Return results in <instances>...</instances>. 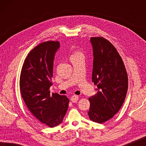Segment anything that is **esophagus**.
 I'll use <instances>...</instances> for the list:
<instances>
[{
  "mask_svg": "<svg viewBox=\"0 0 146 146\" xmlns=\"http://www.w3.org/2000/svg\"><path fill=\"white\" fill-rule=\"evenodd\" d=\"M78 99H79V97L78 96H76V95L72 96V97L70 98L71 101L73 103H76V102H77L78 100Z\"/></svg>",
  "mask_w": 146,
  "mask_h": 146,
  "instance_id": "34e87169",
  "label": "esophagus"
}]
</instances>
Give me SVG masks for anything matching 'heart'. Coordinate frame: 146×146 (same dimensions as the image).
Here are the masks:
<instances>
[{"mask_svg": "<svg viewBox=\"0 0 146 146\" xmlns=\"http://www.w3.org/2000/svg\"><path fill=\"white\" fill-rule=\"evenodd\" d=\"M78 53H81V52H76V53H74V54H73V55H74V54H78Z\"/></svg>", "mask_w": 146, "mask_h": 146, "instance_id": "obj_1", "label": "heart"}]
</instances>
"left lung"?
Listing matches in <instances>:
<instances>
[{"mask_svg":"<svg viewBox=\"0 0 146 146\" xmlns=\"http://www.w3.org/2000/svg\"><path fill=\"white\" fill-rule=\"evenodd\" d=\"M93 70L92 81L97 94L89 98L90 119L102 123L111 119L121 108L128 87L124 64L110 42L103 37H92Z\"/></svg>","mask_w":146,"mask_h":146,"instance_id":"obj_1","label":"left lung"}]
</instances>
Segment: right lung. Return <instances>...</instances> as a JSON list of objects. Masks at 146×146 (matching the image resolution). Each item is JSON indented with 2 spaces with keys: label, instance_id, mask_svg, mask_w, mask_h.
<instances>
[{
  "label": "right lung",
  "instance_id": "1",
  "mask_svg": "<svg viewBox=\"0 0 146 146\" xmlns=\"http://www.w3.org/2000/svg\"><path fill=\"white\" fill-rule=\"evenodd\" d=\"M60 47L58 41H46L34 48L24 62L20 76L23 99L36 118L46 126L62 123L69 99L57 93L50 94L53 62Z\"/></svg>",
  "mask_w": 146,
  "mask_h": 146
}]
</instances>
